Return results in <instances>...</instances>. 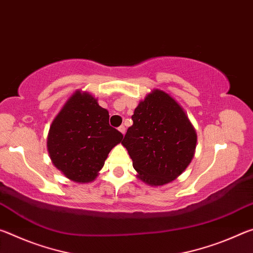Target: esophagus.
Listing matches in <instances>:
<instances>
[{
  "instance_id": "34e87169",
  "label": "esophagus",
  "mask_w": 253,
  "mask_h": 253,
  "mask_svg": "<svg viewBox=\"0 0 253 253\" xmlns=\"http://www.w3.org/2000/svg\"><path fill=\"white\" fill-rule=\"evenodd\" d=\"M118 129H119V131H121V132H122V134H123V135H125V132H126V127H125V126H124V125H122L121 127H119V128H118Z\"/></svg>"
}]
</instances>
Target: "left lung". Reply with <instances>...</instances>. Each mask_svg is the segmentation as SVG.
Listing matches in <instances>:
<instances>
[{"instance_id": "left-lung-1", "label": "left lung", "mask_w": 253, "mask_h": 253, "mask_svg": "<svg viewBox=\"0 0 253 253\" xmlns=\"http://www.w3.org/2000/svg\"><path fill=\"white\" fill-rule=\"evenodd\" d=\"M122 144L138 177L153 186L172 182L190 164L196 132L182 107L162 90L140 101Z\"/></svg>"}]
</instances>
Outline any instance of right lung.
Segmentation results:
<instances>
[{
	"label": "right lung",
	"instance_id": "obj_1",
	"mask_svg": "<svg viewBox=\"0 0 253 253\" xmlns=\"http://www.w3.org/2000/svg\"><path fill=\"white\" fill-rule=\"evenodd\" d=\"M123 137L109 125L108 110L89 93L77 91L50 127L48 151L55 168L68 178L87 183L97 176Z\"/></svg>",
	"mask_w": 253,
	"mask_h": 253
}]
</instances>
